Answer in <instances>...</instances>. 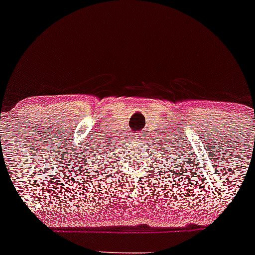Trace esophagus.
Wrapping results in <instances>:
<instances>
[{
    "mask_svg": "<svg viewBox=\"0 0 255 255\" xmlns=\"http://www.w3.org/2000/svg\"><path fill=\"white\" fill-rule=\"evenodd\" d=\"M134 138H135V139H140V138H142V134L137 133V134H134Z\"/></svg>",
    "mask_w": 255,
    "mask_h": 255,
    "instance_id": "obj_1",
    "label": "esophagus"
}]
</instances>
